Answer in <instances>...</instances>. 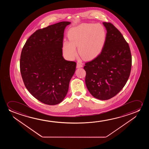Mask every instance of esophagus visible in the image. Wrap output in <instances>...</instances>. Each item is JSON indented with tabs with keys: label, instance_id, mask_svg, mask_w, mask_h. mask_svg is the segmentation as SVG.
<instances>
[{
	"label": "esophagus",
	"instance_id": "esophagus-1",
	"mask_svg": "<svg viewBox=\"0 0 149 149\" xmlns=\"http://www.w3.org/2000/svg\"><path fill=\"white\" fill-rule=\"evenodd\" d=\"M83 67V63L81 62L78 61L77 63V68H81Z\"/></svg>",
	"mask_w": 149,
	"mask_h": 149
}]
</instances>
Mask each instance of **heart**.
I'll use <instances>...</instances> for the list:
<instances>
[{
	"label": "heart",
	"instance_id": "b5f03b06",
	"mask_svg": "<svg viewBox=\"0 0 149 149\" xmlns=\"http://www.w3.org/2000/svg\"><path fill=\"white\" fill-rule=\"evenodd\" d=\"M69 41L63 43V54L69 59L77 55L76 47L80 55L86 59H92L100 54L106 42V31L100 24H81L68 32Z\"/></svg>",
	"mask_w": 149,
	"mask_h": 149
}]
</instances>
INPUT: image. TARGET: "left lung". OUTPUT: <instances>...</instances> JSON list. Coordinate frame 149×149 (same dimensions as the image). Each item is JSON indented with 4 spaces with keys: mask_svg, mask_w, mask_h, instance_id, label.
<instances>
[{
    "mask_svg": "<svg viewBox=\"0 0 149 149\" xmlns=\"http://www.w3.org/2000/svg\"><path fill=\"white\" fill-rule=\"evenodd\" d=\"M106 42L97 57L85 63L86 86L95 98L108 100L118 94L130 74L132 57L128 43L110 22H104Z\"/></svg>",
    "mask_w": 149,
    "mask_h": 149,
    "instance_id": "1",
    "label": "left lung"
}]
</instances>
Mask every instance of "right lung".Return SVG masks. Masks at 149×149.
<instances>
[{
  "label": "right lung",
  "instance_id": "1",
  "mask_svg": "<svg viewBox=\"0 0 149 149\" xmlns=\"http://www.w3.org/2000/svg\"><path fill=\"white\" fill-rule=\"evenodd\" d=\"M71 23L63 21L39 29L23 47L20 68L25 86L37 100L53 105L63 100L76 63L63 56V33Z\"/></svg>",
  "mask_w": 149,
  "mask_h": 149
}]
</instances>
